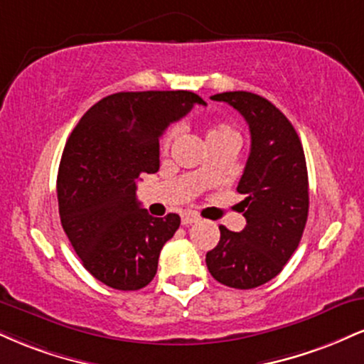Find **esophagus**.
<instances>
[{"label": "esophagus", "instance_id": "esophagus-1", "mask_svg": "<svg viewBox=\"0 0 364 364\" xmlns=\"http://www.w3.org/2000/svg\"><path fill=\"white\" fill-rule=\"evenodd\" d=\"M181 223H183V225H190V224L198 223V215L191 214V212H186V214L181 215Z\"/></svg>", "mask_w": 364, "mask_h": 364}]
</instances>
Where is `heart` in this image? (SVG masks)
Returning a JSON list of instances; mask_svg holds the SVG:
<instances>
[{"label": "heart", "instance_id": "1", "mask_svg": "<svg viewBox=\"0 0 364 364\" xmlns=\"http://www.w3.org/2000/svg\"><path fill=\"white\" fill-rule=\"evenodd\" d=\"M176 135H178V128H169L168 132H166V135L162 136L161 149L168 150L171 147V144L174 141V139H176ZM205 140H207V145L214 144V141H220V140H237V133H236V129L231 127V124L215 123L207 129ZM203 176H205V173H203V171H200V178H203Z\"/></svg>", "mask_w": 364, "mask_h": 364}]
</instances>
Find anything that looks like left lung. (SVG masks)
<instances>
[{
  "label": "left lung",
  "mask_w": 364,
  "mask_h": 364,
  "mask_svg": "<svg viewBox=\"0 0 364 364\" xmlns=\"http://www.w3.org/2000/svg\"><path fill=\"white\" fill-rule=\"evenodd\" d=\"M214 101L240 111L250 127L252 149L237 191L246 225L232 232L220 225V240L207 253L208 272L235 289H253L284 269L301 241L308 219V171L301 140L272 102L252 92H223Z\"/></svg>",
  "instance_id": "1"
}]
</instances>
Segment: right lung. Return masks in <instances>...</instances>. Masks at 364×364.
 <instances>
[{
    "label": "right lung",
    "mask_w": 364,
    "mask_h": 364,
    "mask_svg": "<svg viewBox=\"0 0 364 364\" xmlns=\"http://www.w3.org/2000/svg\"><path fill=\"white\" fill-rule=\"evenodd\" d=\"M205 101L188 90L118 92L90 107L70 135L58 171L61 225L83 267L118 291L145 287L178 214L152 217L136 181L159 171V136Z\"/></svg>",
    "instance_id": "1"
}]
</instances>
